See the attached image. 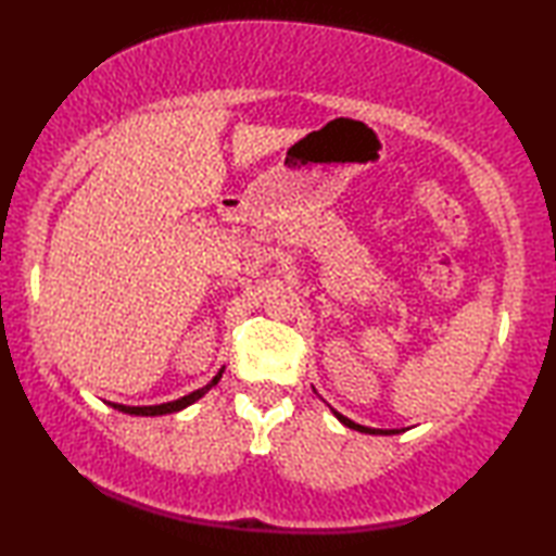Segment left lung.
Here are the masks:
<instances>
[{"mask_svg":"<svg viewBox=\"0 0 556 556\" xmlns=\"http://www.w3.org/2000/svg\"><path fill=\"white\" fill-rule=\"evenodd\" d=\"M336 413V410H333ZM336 417L338 420H341L345 427H353V429H357V432H365V434H395L393 429H389V432H383V429H369V427H362V425H355L353 420H348L345 415H341V413H336Z\"/></svg>","mask_w":556,"mask_h":556,"instance_id":"left-lung-1","label":"left lung"}]
</instances>
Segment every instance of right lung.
<instances>
[{
  "mask_svg": "<svg viewBox=\"0 0 556 556\" xmlns=\"http://www.w3.org/2000/svg\"><path fill=\"white\" fill-rule=\"evenodd\" d=\"M218 379H220V371L215 374L213 377V381L211 383H206V387L203 389H199V391H194V393H189V395H185V399H177V401H173V403H163V405H143V407H131V405H117V403H112V407H117V410H122V413H129V415H167V413H177V410H182V407H187V405H191L194 401H199L203 393H206L211 387H215V383H218Z\"/></svg>",
  "mask_w": 556,
  "mask_h": 556,
  "instance_id": "1",
  "label": "right lung"
}]
</instances>
